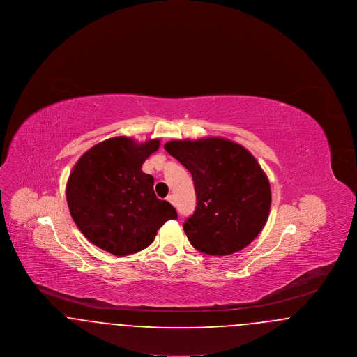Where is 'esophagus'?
Masks as SVG:
<instances>
[{
	"instance_id": "esophagus-1",
	"label": "esophagus",
	"mask_w": 357,
	"mask_h": 357,
	"mask_svg": "<svg viewBox=\"0 0 357 357\" xmlns=\"http://www.w3.org/2000/svg\"><path fill=\"white\" fill-rule=\"evenodd\" d=\"M167 201H169L171 204H174V206H175V199H174V195H169V197H167Z\"/></svg>"
}]
</instances>
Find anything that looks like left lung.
<instances>
[{
    "label": "left lung",
    "mask_w": 357,
    "mask_h": 357,
    "mask_svg": "<svg viewBox=\"0 0 357 357\" xmlns=\"http://www.w3.org/2000/svg\"><path fill=\"white\" fill-rule=\"evenodd\" d=\"M165 150L191 172L197 207L183 223L201 253L229 255L246 248L268 221L266 174L243 146L222 137L171 140Z\"/></svg>",
    "instance_id": "8db88e82"
}]
</instances>
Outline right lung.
I'll use <instances>...</instances> for the list:
<instances>
[{
  "label": "right lung",
  "instance_id": "1",
  "mask_svg": "<svg viewBox=\"0 0 357 357\" xmlns=\"http://www.w3.org/2000/svg\"><path fill=\"white\" fill-rule=\"evenodd\" d=\"M159 143L107 139L83 153L69 175L66 194L72 220L89 242L111 255L146 249L166 222L178 218L167 201L156 198L153 176L142 171Z\"/></svg>",
  "mask_w": 357,
  "mask_h": 357
}]
</instances>
